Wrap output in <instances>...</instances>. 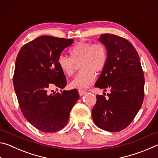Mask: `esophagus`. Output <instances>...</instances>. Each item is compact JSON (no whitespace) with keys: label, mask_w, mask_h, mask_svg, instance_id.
Wrapping results in <instances>:
<instances>
[{"label":"esophagus","mask_w":158,"mask_h":158,"mask_svg":"<svg viewBox=\"0 0 158 158\" xmlns=\"http://www.w3.org/2000/svg\"><path fill=\"white\" fill-rule=\"evenodd\" d=\"M79 93L80 96H82V95H84V94H85L86 92H85V90H79Z\"/></svg>","instance_id":"1"}]
</instances>
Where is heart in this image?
<instances>
[{
    "label": "heart",
    "instance_id": "obj_1",
    "mask_svg": "<svg viewBox=\"0 0 158 158\" xmlns=\"http://www.w3.org/2000/svg\"><path fill=\"white\" fill-rule=\"evenodd\" d=\"M71 57L61 55L58 64L66 76H72L79 64L81 69L72 80L69 85L73 89H85L93 84L95 79V73H100L105 68L107 61V52L101 43L79 42L69 50Z\"/></svg>",
    "mask_w": 158,
    "mask_h": 158
}]
</instances>
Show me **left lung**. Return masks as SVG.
I'll return each mask as SVG.
<instances>
[{
    "label": "left lung",
    "instance_id": "8db88e82",
    "mask_svg": "<svg viewBox=\"0 0 158 158\" xmlns=\"http://www.w3.org/2000/svg\"><path fill=\"white\" fill-rule=\"evenodd\" d=\"M98 40L106 47L107 61L95 85L110 93L107 98L96 96L93 119L102 130L119 132L131 123L142 105L143 72L137 52L127 40L102 34Z\"/></svg>",
    "mask_w": 158,
    "mask_h": 158
}]
</instances>
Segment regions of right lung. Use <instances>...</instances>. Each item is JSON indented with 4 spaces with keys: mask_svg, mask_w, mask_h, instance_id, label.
Wrapping results in <instances>:
<instances>
[{
    "mask_svg": "<svg viewBox=\"0 0 158 158\" xmlns=\"http://www.w3.org/2000/svg\"><path fill=\"white\" fill-rule=\"evenodd\" d=\"M73 42L71 39L38 37L21 47L16 59L13 84L21 111L42 132H54L65 127L79 98L77 89L50 92L67 85L58 59Z\"/></svg>",
    "mask_w": 158,
    "mask_h": 158,
    "instance_id": "add662e5",
    "label": "right lung"
}]
</instances>
